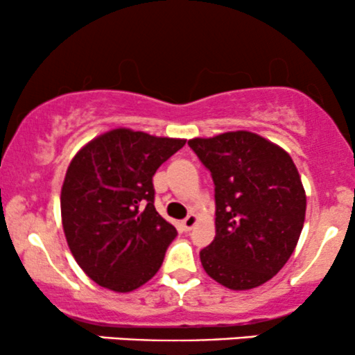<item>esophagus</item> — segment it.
Segmentation results:
<instances>
[{"label":"esophagus","instance_id":"obj_1","mask_svg":"<svg viewBox=\"0 0 355 355\" xmlns=\"http://www.w3.org/2000/svg\"><path fill=\"white\" fill-rule=\"evenodd\" d=\"M197 222H198V217H197V215H195V214H190L189 217H187L185 220H183L182 225H183V229H185L187 232H189V230L193 229L195 225H197Z\"/></svg>","mask_w":355,"mask_h":355}]
</instances>
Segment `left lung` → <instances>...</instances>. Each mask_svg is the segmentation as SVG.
Returning a JSON list of instances; mask_svg holds the SVG:
<instances>
[{
	"instance_id": "8db88e82",
	"label": "left lung",
	"mask_w": 355,
	"mask_h": 355,
	"mask_svg": "<svg viewBox=\"0 0 355 355\" xmlns=\"http://www.w3.org/2000/svg\"><path fill=\"white\" fill-rule=\"evenodd\" d=\"M215 183V239L200 252L203 270L232 291L270 280L291 259L305 220V190L291 155L237 130L191 138Z\"/></svg>"
}]
</instances>
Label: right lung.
Wrapping results in <instances>:
<instances>
[{"label": "right lung", "instance_id": "1", "mask_svg": "<svg viewBox=\"0 0 355 355\" xmlns=\"http://www.w3.org/2000/svg\"><path fill=\"white\" fill-rule=\"evenodd\" d=\"M185 141L115 128L73 157L61 187V223L93 282L125 294L162 267L177 230L155 210L152 178Z\"/></svg>", "mask_w": 355, "mask_h": 355}]
</instances>
